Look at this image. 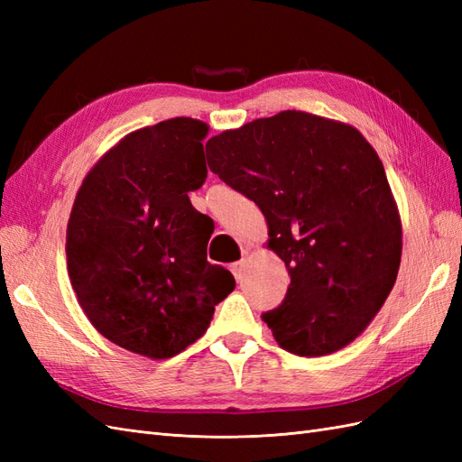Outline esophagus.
<instances>
[{"label":"esophagus","instance_id":"34e87169","mask_svg":"<svg viewBox=\"0 0 462 462\" xmlns=\"http://www.w3.org/2000/svg\"><path fill=\"white\" fill-rule=\"evenodd\" d=\"M229 270L233 272V275H235L236 282H241V279H243V273H245V262L241 260V262H235V263H231V265H229Z\"/></svg>","mask_w":462,"mask_h":462}]
</instances>
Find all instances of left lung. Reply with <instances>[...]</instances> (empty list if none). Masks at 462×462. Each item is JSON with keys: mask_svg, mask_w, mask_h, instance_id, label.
Returning a JSON list of instances; mask_svg holds the SVG:
<instances>
[{"mask_svg": "<svg viewBox=\"0 0 462 462\" xmlns=\"http://www.w3.org/2000/svg\"><path fill=\"white\" fill-rule=\"evenodd\" d=\"M208 165L258 204L291 285L263 312L277 345L321 356L380 312L401 263V219L375 150L355 127L282 111L212 136Z\"/></svg>", "mask_w": 462, "mask_h": 462, "instance_id": "8db88e82", "label": "left lung"}]
</instances>
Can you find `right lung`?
I'll return each mask as SVG.
<instances>
[{
	"instance_id": "add662e5",
	"label": "right lung",
	"mask_w": 462,
	"mask_h": 462,
	"mask_svg": "<svg viewBox=\"0 0 462 462\" xmlns=\"http://www.w3.org/2000/svg\"><path fill=\"white\" fill-rule=\"evenodd\" d=\"M206 123L134 131L82 180L67 226V270L106 339L170 358L202 337L233 275L206 260L214 221L190 204L206 180Z\"/></svg>"
}]
</instances>
